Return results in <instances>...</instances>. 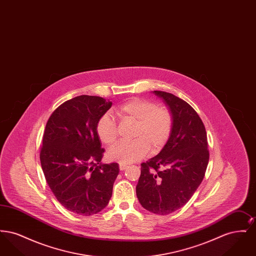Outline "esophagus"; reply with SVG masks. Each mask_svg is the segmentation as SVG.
I'll use <instances>...</instances> for the list:
<instances>
[{
	"label": "esophagus",
	"mask_w": 256,
	"mask_h": 256,
	"mask_svg": "<svg viewBox=\"0 0 256 256\" xmlns=\"http://www.w3.org/2000/svg\"><path fill=\"white\" fill-rule=\"evenodd\" d=\"M119 168H120V170H126V169L128 168V166H126V164H122V163H119Z\"/></svg>",
	"instance_id": "34e87169"
}]
</instances>
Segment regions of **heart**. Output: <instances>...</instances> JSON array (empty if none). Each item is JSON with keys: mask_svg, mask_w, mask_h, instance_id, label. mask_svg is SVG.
Masks as SVG:
<instances>
[{"mask_svg": "<svg viewBox=\"0 0 256 256\" xmlns=\"http://www.w3.org/2000/svg\"><path fill=\"white\" fill-rule=\"evenodd\" d=\"M122 124H134L132 142H124L111 148L110 160L130 164L143 158L148 150L158 152L170 139L172 132V116L170 110L158 106L154 102L134 98L115 110ZM98 137L106 146H112L117 140L116 122L108 115H102L96 124Z\"/></svg>", "mask_w": 256, "mask_h": 256, "instance_id": "b5f03b06", "label": "heart"}]
</instances>
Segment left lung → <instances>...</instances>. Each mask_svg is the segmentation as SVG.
I'll use <instances>...</instances> for the list:
<instances>
[{
  "label": "left lung",
  "mask_w": 256,
  "mask_h": 256,
  "mask_svg": "<svg viewBox=\"0 0 256 256\" xmlns=\"http://www.w3.org/2000/svg\"><path fill=\"white\" fill-rule=\"evenodd\" d=\"M152 93L170 110L172 132L158 154L141 164L136 195L148 211L167 215L194 195L204 180L209 152L206 128L195 110L170 93Z\"/></svg>",
  "instance_id": "1"
}]
</instances>
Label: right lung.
<instances>
[{
    "mask_svg": "<svg viewBox=\"0 0 256 256\" xmlns=\"http://www.w3.org/2000/svg\"><path fill=\"white\" fill-rule=\"evenodd\" d=\"M111 106L104 98L78 96L60 104L46 124L41 167L56 200L74 214H97L112 196L119 165L102 163L104 150L96 132Z\"/></svg>",
    "mask_w": 256,
    "mask_h": 256,
    "instance_id": "right-lung-1",
    "label": "right lung"
}]
</instances>
